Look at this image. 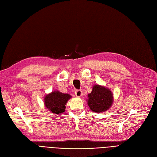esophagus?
<instances>
[{
    "mask_svg": "<svg viewBox=\"0 0 157 157\" xmlns=\"http://www.w3.org/2000/svg\"><path fill=\"white\" fill-rule=\"evenodd\" d=\"M75 94L78 97H81L82 95V90H76L75 92Z\"/></svg>",
    "mask_w": 157,
    "mask_h": 157,
    "instance_id": "obj_1",
    "label": "esophagus"
}]
</instances>
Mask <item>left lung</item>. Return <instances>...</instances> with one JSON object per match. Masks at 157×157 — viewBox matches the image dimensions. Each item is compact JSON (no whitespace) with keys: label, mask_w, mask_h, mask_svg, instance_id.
Returning a JSON list of instances; mask_svg holds the SVG:
<instances>
[{"label":"left lung","mask_w":157,"mask_h":157,"mask_svg":"<svg viewBox=\"0 0 157 157\" xmlns=\"http://www.w3.org/2000/svg\"><path fill=\"white\" fill-rule=\"evenodd\" d=\"M88 97L87 104L94 112H105L113 103V94L111 90L98 85H94Z\"/></svg>","instance_id":"left-lung-1"}]
</instances>
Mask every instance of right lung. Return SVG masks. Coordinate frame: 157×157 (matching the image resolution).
I'll return each instance as SVG.
<instances>
[{"instance_id": "right-lung-1", "label": "right lung", "mask_w": 157, "mask_h": 157, "mask_svg": "<svg viewBox=\"0 0 157 157\" xmlns=\"http://www.w3.org/2000/svg\"><path fill=\"white\" fill-rule=\"evenodd\" d=\"M70 98L71 96L68 94L54 91L45 96L44 103L50 112L57 114L64 112L65 105Z\"/></svg>"}]
</instances>
